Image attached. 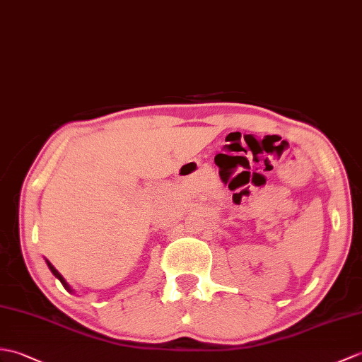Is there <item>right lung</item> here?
I'll use <instances>...</instances> for the list:
<instances>
[{
    "instance_id": "1",
    "label": "right lung",
    "mask_w": 362,
    "mask_h": 362,
    "mask_svg": "<svg viewBox=\"0 0 362 362\" xmlns=\"http://www.w3.org/2000/svg\"><path fill=\"white\" fill-rule=\"evenodd\" d=\"M46 262H47V267L50 268V272H52V273H54V276H55V277H58V279H60V282L63 284V287H64V288H67V290H69V291H72V290H71V287H69V285H67V282H66V281L63 279V276H62L60 273H58V272L55 270V268L52 267V264H50V262H49V260H46Z\"/></svg>"
}]
</instances>
